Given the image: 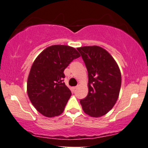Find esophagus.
<instances>
[{"label": "esophagus", "mask_w": 148, "mask_h": 148, "mask_svg": "<svg viewBox=\"0 0 148 148\" xmlns=\"http://www.w3.org/2000/svg\"><path fill=\"white\" fill-rule=\"evenodd\" d=\"M77 88H78V86H75V87H74V88H73V90H75L76 89H77Z\"/></svg>", "instance_id": "obj_1"}]
</instances>
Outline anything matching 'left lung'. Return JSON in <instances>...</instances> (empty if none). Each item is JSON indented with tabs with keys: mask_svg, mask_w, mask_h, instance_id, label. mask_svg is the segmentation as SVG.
I'll use <instances>...</instances> for the list:
<instances>
[{
	"mask_svg": "<svg viewBox=\"0 0 148 148\" xmlns=\"http://www.w3.org/2000/svg\"><path fill=\"white\" fill-rule=\"evenodd\" d=\"M88 72V94L80 100L87 114H106L119 98L121 85L120 69L113 57L99 46L78 47Z\"/></svg>",
	"mask_w": 148,
	"mask_h": 148,
	"instance_id": "left-lung-1",
	"label": "left lung"
}]
</instances>
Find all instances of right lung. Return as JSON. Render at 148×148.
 <instances>
[{
    "mask_svg": "<svg viewBox=\"0 0 148 148\" xmlns=\"http://www.w3.org/2000/svg\"><path fill=\"white\" fill-rule=\"evenodd\" d=\"M79 57L75 48L55 45L44 49L34 61L27 79V94L37 111L45 116L54 117L63 112L72 95L63 82V72Z\"/></svg>",
    "mask_w": 148,
    "mask_h": 148,
    "instance_id": "add662e5",
    "label": "right lung"
}]
</instances>
